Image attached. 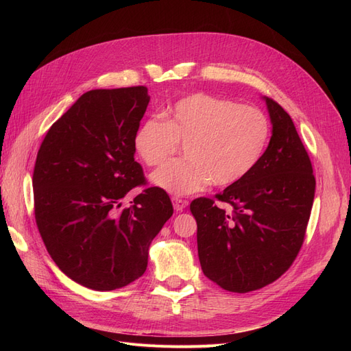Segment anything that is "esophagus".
<instances>
[{
	"label": "esophagus",
	"mask_w": 351,
	"mask_h": 351,
	"mask_svg": "<svg viewBox=\"0 0 351 351\" xmlns=\"http://www.w3.org/2000/svg\"><path fill=\"white\" fill-rule=\"evenodd\" d=\"M187 204H189V202L182 199V197H177V196L173 197V205H174L176 212H182L187 206Z\"/></svg>",
	"instance_id": "esophagus-1"
}]
</instances>
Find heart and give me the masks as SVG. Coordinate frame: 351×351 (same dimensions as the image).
Instances as JSON below:
<instances>
[{
  "label": "heart",
  "instance_id": "b5f03b06",
  "mask_svg": "<svg viewBox=\"0 0 351 351\" xmlns=\"http://www.w3.org/2000/svg\"><path fill=\"white\" fill-rule=\"evenodd\" d=\"M271 137L268 115L253 105L208 93H192L167 111V120L149 119L134 134L142 161L159 165L184 145V159L152 174V183L173 195H190L209 183L231 186L259 164Z\"/></svg>",
  "mask_w": 351,
  "mask_h": 351
}]
</instances>
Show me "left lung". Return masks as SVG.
I'll list each match as a JSON object with an SVG mask.
<instances>
[{"mask_svg": "<svg viewBox=\"0 0 351 351\" xmlns=\"http://www.w3.org/2000/svg\"><path fill=\"white\" fill-rule=\"evenodd\" d=\"M272 136L259 164L215 195L197 197L190 210L197 222V253L206 277L221 289L249 293L278 280L303 244L315 197L311 158L291 117L263 97Z\"/></svg>", "mask_w": 351, "mask_h": 351, "instance_id": "obj_1", "label": "left lung"}]
</instances>
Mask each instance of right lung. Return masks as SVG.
<instances>
[{
	"instance_id": "right-lung-1",
	"label": "right lung",
	"mask_w": 351,
	"mask_h": 351,
	"mask_svg": "<svg viewBox=\"0 0 351 351\" xmlns=\"http://www.w3.org/2000/svg\"><path fill=\"white\" fill-rule=\"evenodd\" d=\"M149 99L145 86L83 93L38 151L32 184L40 237L57 267L92 290L142 277L151 241L174 212L159 187L119 210L132 189L146 184L134 134Z\"/></svg>"
}]
</instances>
